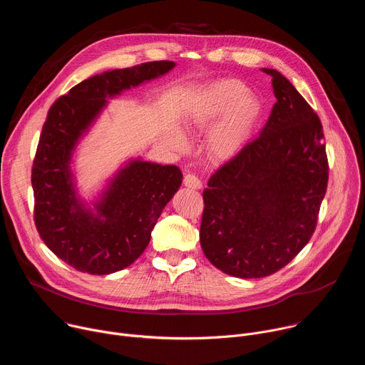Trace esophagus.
I'll list each match as a JSON object with an SVG mask.
<instances>
[{"instance_id":"1","label":"esophagus","mask_w":365,"mask_h":365,"mask_svg":"<svg viewBox=\"0 0 365 365\" xmlns=\"http://www.w3.org/2000/svg\"><path fill=\"white\" fill-rule=\"evenodd\" d=\"M183 183L186 187H190V189H200L202 187V182L200 179L196 176V175H192V173H187L183 179Z\"/></svg>"}]
</instances>
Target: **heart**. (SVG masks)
Returning <instances> with one entry per match:
<instances>
[{
	"label": "heart",
	"mask_w": 365,
	"mask_h": 365,
	"mask_svg": "<svg viewBox=\"0 0 365 365\" xmlns=\"http://www.w3.org/2000/svg\"><path fill=\"white\" fill-rule=\"evenodd\" d=\"M259 108L258 98L248 92L242 82L220 81L197 95L182 121V128L187 134H195L210 128L221 116L211 130L207 143L214 155L228 159L247 141ZM168 140L176 150L187 147L186 138L178 131H170Z\"/></svg>",
	"instance_id": "1"
}]
</instances>
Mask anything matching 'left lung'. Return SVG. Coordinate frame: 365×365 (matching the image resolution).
Here are the masks:
<instances>
[{
  "label": "left lung",
  "instance_id": "left-lung-1",
  "mask_svg": "<svg viewBox=\"0 0 365 365\" xmlns=\"http://www.w3.org/2000/svg\"><path fill=\"white\" fill-rule=\"evenodd\" d=\"M276 103L258 137L222 165L203 190L200 247L222 273L270 276L302 251L328 185L322 124L276 69Z\"/></svg>",
  "mask_w": 365,
  "mask_h": 365
}]
</instances>
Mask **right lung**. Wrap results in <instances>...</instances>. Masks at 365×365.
I'll return each instance as SVG.
<instances>
[{"instance_id":"add662e5","label":"right lung","mask_w":365,"mask_h":365,"mask_svg":"<svg viewBox=\"0 0 365 365\" xmlns=\"http://www.w3.org/2000/svg\"><path fill=\"white\" fill-rule=\"evenodd\" d=\"M175 66L159 61L102 72L73 86L47 113L31 172L34 222L50 251L79 272L103 276L133 264L182 185L178 166L130 159L88 202L78 193L72 172L75 150L108 99Z\"/></svg>"}]
</instances>
